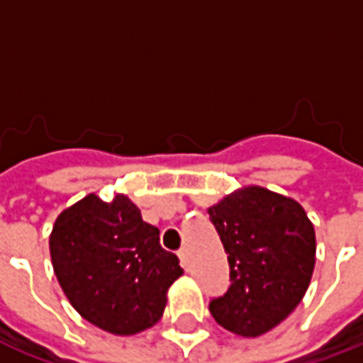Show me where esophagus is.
<instances>
[{"instance_id": "1", "label": "esophagus", "mask_w": 363, "mask_h": 363, "mask_svg": "<svg viewBox=\"0 0 363 363\" xmlns=\"http://www.w3.org/2000/svg\"><path fill=\"white\" fill-rule=\"evenodd\" d=\"M179 259H181L182 267L189 268V251H186V247H182L181 251H179Z\"/></svg>"}]
</instances>
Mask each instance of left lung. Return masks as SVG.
Returning <instances> with one entry per match:
<instances>
[{"label":"left lung","mask_w":363,"mask_h":363,"mask_svg":"<svg viewBox=\"0 0 363 363\" xmlns=\"http://www.w3.org/2000/svg\"><path fill=\"white\" fill-rule=\"evenodd\" d=\"M208 213L231 270L228 294L212 299L210 313L233 335H264L296 309L311 284V220L297 200L257 184L233 190Z\"/></svg>","instance_id":"obj_1"}]
</instances>
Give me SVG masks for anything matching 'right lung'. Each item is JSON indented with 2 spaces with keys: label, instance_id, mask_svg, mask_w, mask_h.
<instances>
[{
  "label": "right lung",
  "instance_id": "add662e5",
  "mask_svg": "<svg viewBox=\"0 0 363 363\" xmlns=\"http://www.w3.org/2000/svg\"><path fill=\"white\" fill-rule=\"evenodd\" d=\"M50 257L75 311L118 336L153 327L182 276L177 255L159 245V229L126 194L103 202L91 192L66 208L52 228Z\"/></svg>",
  "mask_w": 363,
  "mask_h": 363
}]
</instances>
